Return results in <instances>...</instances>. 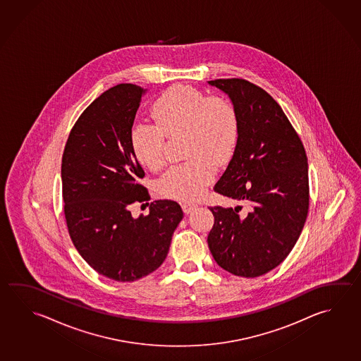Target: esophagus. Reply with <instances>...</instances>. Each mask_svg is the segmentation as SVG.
<instances>
[{
  "label": "esophagus",
  "mask_w": 361,
  "mask_h": 361,
  "mask_svg": "<svg viewBox=\"0 0 361 361\" xmlns=\"http://www.w3.org/2000/svg\"><path fill=\"white\" fill-rule=\"evenodd\" d=\"M182 209H183L184 214H190L192 211L196 210L197 204H195V202L187 201V202H183V204H182Z\"/></svg>",
  "instance_id": "obj_1"
}]
</instances>
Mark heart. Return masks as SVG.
<instances>
[{
  "mask_svg": "<svg viewBox=\"0 0 361 361\" xmlns=\"http://www.w3.org/2000/svg\"><path fill=\"white\" fill-rule=\"evenodd\" d=\"M155 125L132 127L131 146L138 161L151 171L165 163V136L187 131L185 157L160 178L161 195L177 200H196L212 183L216 165L229 160L235 150L239 122L235 106L223 97H207L192 86L177 85L163 92L152 105Z\"/></svg>",
  "mask_w": 361,
  "mask_h": 361,
  "instance_id": "1",
  "label": "heart"
}]
</instances>
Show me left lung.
<instances>
[{
  "mask_svg": "<svg viewBox=\"0 0 361 361\" xmlns=\"http://www.w3.org/2000/svg\"><path fill=\"white\" fill-rule=\"evenodd\" d=\"M235 106L239 133L215 192L248 204L210 207L207 243L221 269L242 277L264 275L294 248L309 209L308 159L275 99L243 79L207 81Z\"/></svg>",
  "mask_w": 361,
  "mask_h": 361,
  "instance_id": "8db88e82",
  "label": "left lung"
}]
</instances>
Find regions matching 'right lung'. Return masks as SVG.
I'll list each match as a JSON object with an SVG mask.
<instances>
[{"label":"right lung","mask_w":361,"mask_h":361,"mask_svg":"<svg viewBox=\"0 0 361 361\" xmlns=\"http://www.w3.org/2000/svg\"><path fill=\"white\" fill-rule=\"evenodd\" d=\"M147 89L119 84L103 92L73 126L62 157L65 217L73 245L100 275L131 282L164 262L183 219L171 200L132 216V204L150 196L131 146L132 126Z\"/></svg>","instance_id":"1"}]
</instances>
